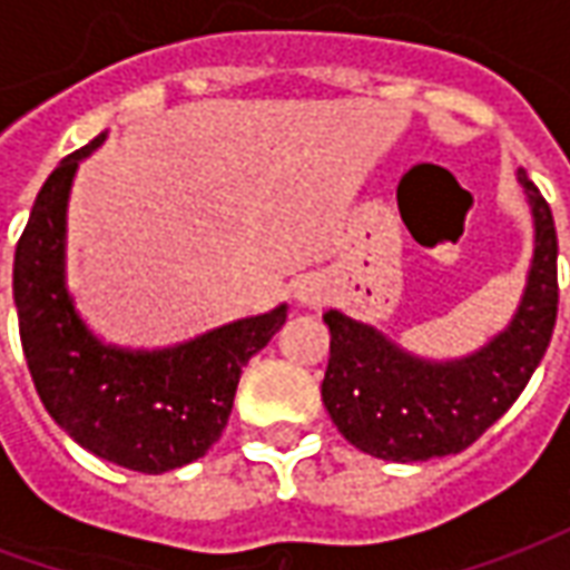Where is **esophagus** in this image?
Returning a JSON list of instances; mask_svg holds the SVG:
<instances>
[{
	"mask_svg": "<svg viewBox=\"0 0 570 570\" xmlns=\"http://www.w3.org/2000/svg\"><path fill=\"white\" fill-rule=\"evenodd\" d=\"M296 302L298 305H308V308L326 302V284H323V277H317V274H305V277H298Z\"/></svg>",
	"mask_w": 570,
	"mask_h": 570,
	"instance_id": "1",
	"label": "esophagus"
}]
</instances>
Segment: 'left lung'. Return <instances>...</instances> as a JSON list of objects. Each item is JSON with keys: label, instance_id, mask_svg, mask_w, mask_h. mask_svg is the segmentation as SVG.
Instances as JSON below:
<instances>
[{"label": "left lung", "instance_id": "1", "mask_svg": "<svg viewBox=\"0 0 570 570\" xmlns=\"http://www.w3.org/2000/svg\"><path fill=\"white\" fill-rule=\"evenodd\" d=\"M534 216V259L510 326L461 360H421L379 330L326 311L330 366L323 406L360 452L384 461H428L464 452L513 406L547 354L559 311L556 225L547 198L519 170Z\"/></svg>", "mask_w": 570, "mask_h": 570}]
</instances>
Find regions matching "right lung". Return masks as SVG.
I'll return each mask as SVG.
<instances>
[{
    "instance_id": "1",
    "label": "right lung",
    "mask_w": 570,
    "mask_h": 570,
    "mask_svg": "<svg viewBox=\"0 0 570 570\" xmlns=\"http://www.w3.org/2000/svg\"><path fill=\"white\" fill-rule=\"evenodd\" d=\"M94 137L45 179L14 249L23 357L48 415L81 449L140 473L198 461L223 436L240 370L284 326L286 305L225 323L186 345L128 351L85 326L67 289V200Z\"/></svg>"
}]
</instances>
